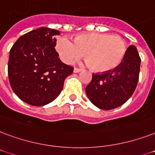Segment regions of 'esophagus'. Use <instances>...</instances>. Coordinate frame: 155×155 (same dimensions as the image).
Here are the masks:
<instances>
[{
  "label": "esophagus",
  "instance_id": "1",
  "mask_svg": "<svg viewBox=\"0 0 155 155\" xmlns=\"http://www.w3.org/2000/svg\"><path fill=\"white\" fill-rule=\"evenodd\" d=\"M80 71H81V69H79V68H78V67H74V73H79Z\"/></svg>",
  "mask_w": 155,
  "mask_h": 155
}]
</instances>
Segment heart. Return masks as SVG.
<instances>
[{"label": "heart", "mask_w": 155, "mask_h": 155, "mask_svg": "<svg viewBox=\"0 0 155 155\" xmlns=\"http://www.w3.org/2000/svg\"><path fill=\"white\" fill-rule=\"evenodd\" d=\"M56 49L62 61L72 64L85 54L87 64L96 72L113 69L120 64L126 53V43L120 36L107 33H86L56 42Z\"/></svg>", "instance_id": "b5f03b06"}]
</instances>
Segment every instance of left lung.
<instances>
[{
    "label": "left lung",
    "mask_w": 155,
    "mask_h": 155,
    "mask_svg": "<svg viewBox=\"0 0 155 155\" xmlns=\"http://www.w3.org/2000/svg\"><path fill=\"white\" fill-rule=\"evenodd\" d=\"M141 58L137 48L127 49L123 61L112 70L93 74L86 87L89 99L97 107L111 110L123 105L134 94L139 79Z\"/></svg>",
    "instance_id": "8db88e82"
}]
</instances>
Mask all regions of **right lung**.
Wrapping results in <instances>:
<instances>
[{"label": "right lung", "mask_w": 155, "mask_h": 155, "mask_svg": "<svg viewBox=\"0 0 155 155\" xmlns=\"http://www.w3.org/2000/svg\"><path fill=\"white\" fill-rule=\"evenodd\" d=\"M56 30L40 27L19 37L9 51L8 75L19 99L44 106L58 96L74 67L64 64L55 49Z\"/></svg>", "instance_id": "obj_1"}]
</instances>
